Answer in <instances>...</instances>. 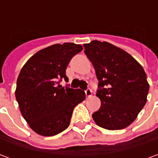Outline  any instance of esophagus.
Instances as JSON below:
<instances>
[{"mask_svg":"<svg viewBox=\"0 0 158 158\" xmlns=\"http://www.w3.org/2000/svg\"><path fill=\"white\" fill-rule=\"evenodd\" d=\"M85 95L87 97H90V96H92V90L90 89H87L85 90Z\"/></svg>","mask_w":158,"mask_h":158,"instance_id":"1","label":"esophagus"}]
</instances>
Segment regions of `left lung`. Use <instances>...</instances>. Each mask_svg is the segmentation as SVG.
<instances>
[{
    "label": "left lung",
    "instance_id": "left-lung-1",
    "mask_svg": "<svg viewBox=\"0 0 158 158\" xmlns=\"http://www.w3.org/2000/svg\"><path fill=\"white\" fill-rule=\"evenodd\" d=\"M85 53L98 79L101 107L92 114L96 123L109 130L131 124L147 101L149 84L142 66L128 52L106 41L85 44Z\"/></svg>",
    "mask_w": 158,
    "mask_h": 158
}]
</instances>
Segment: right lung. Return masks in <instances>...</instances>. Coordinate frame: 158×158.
<instances>
[{
    "mask_svg": "<svg viewBox=\"0 0 158 158\" xmlns=\"http://www.w3.org/2000/svg\"><path fill=\"white\" fill-rule=\"evenodd\" d=\"M83 50L74 43L55 44L42 49L27 61L17 80L15 96L29 127L43 136H53L69 127L73 111L85 93L60 85L69 82L66 69Z\"/></svg>",
    "mask_w": 158,
    "mask_h": 158,
    "instance_id": "add662e5",
    "label": "right lung"
}]
</instances>
